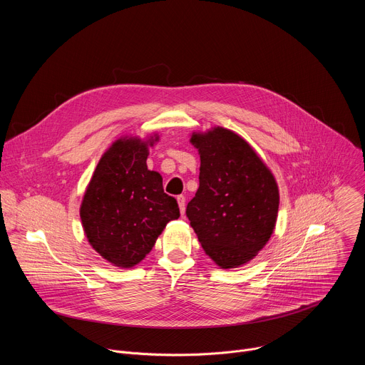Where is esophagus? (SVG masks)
Returning <instances> with one entry per match:
<instances>
[{
	"mask_svg": "<svg viewBox=\"0 0 365 365\" xmlns=\"http://www.w3.org/2000/svg\"><path fill=\"white\" fill-rule=\"evenodd\" d=\"M176 200H178V203H179V210H180V214H182V217L185 215V211H186V197L183 196V195H180V196H178L176 197Z\"/></svg>",
	"mask_w": 365,
	"mask_h": 365,
	"instance_id": "obj_1",
	"label": "esophagus"
}]
</instances>
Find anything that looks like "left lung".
I'll return each mask as SVG.
<instances>
[{
  "label": "left lung",
  "instance_id": "left-lung-1",
  "mask_svg": "<svg viewBox=\"0 0 365 365\" xmlns=\"http://www.w3.org/2000/svg\"><path fill=\"white\" fill-rule=\"evenodd\" d=\"M199 150V187L186 215L197 240L222 269L248 263L270 240L279 187L252 147L231 130L193 133Z\"/></svg>",
  "mask_w": 365,
  "mask_h": 365
}]
</instances>
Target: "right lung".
Listing matches in <instances>:
<instances>
[{
	"instance_id": "add662e5",
	"label": "right lung",
	"mask_w": 365,
	"mask_h": 365,
	"mask_svg": "<svg viewBox=\"0 0 365 365\" xmlns=\"http://www.w3.org/2000/svg\"><path fill=\"white\" fill-rule=\"evenodd\" d=\"M123 137L103 153L81 205L92 248L108 263L130 269L151 251L169 221L180 217L175 197L163 190L160 173L147 169L148 144Z\"/></svg>"
}]
</instances>
